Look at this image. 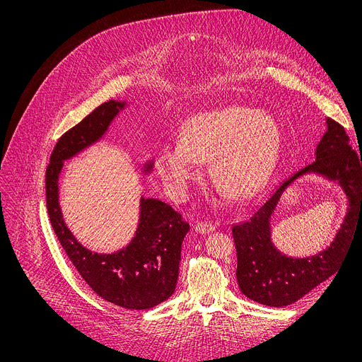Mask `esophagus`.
I'll use <instances>...</instances> for the list:
<instances>
[{
  "label": "esophagus",
  "mask_w": 362,
  "mask_h": 362,
  "mask_svg": "<svg viewBox=\"0 0 362 362\" xmlns=\"http://www.w3.org/2000/svg\"><path fill=\"white\" fill-rule=\"evenodd\" d=\"M214 229H215V225L208 221H198L194 223V231L199 234H208V233L214 231Z\"/></svg>",
  "instance_id": "34e87169"
}]
</instances>
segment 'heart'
Returning a JSON list of instances; mask_svg holds the SVG:
<instances>
[{"instance_id":"heart-1","label":"heart","mask_w":362,"mask_h":362,"mask_svg":"<svg viewBox=\"0 0 362 362\" xmlns=\"http://www.w3.org/2000/svg\"><path fill=\"white\" fill-rule=\"evenodd\" d=\"M180 143H164L154 166L177 198L199 177V161L209 160L212 182L233 199L251 196L274 168L280 127L267 112L225 107L190 117L180 129Z\"/></svg>"}]
</instances>
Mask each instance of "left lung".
I'll use <instances>...</instances> for the list:
<instances>
[{
  "mask_svg": "<svg viewBox=\"0 0 362 362\" xmlns=\"http://www.w3.org/2000/svg\"><path fill=\"white\" fill-rule=\"evenodd\" d=\"M326 122L327 131L316 148V160L284 180L247 221L233 225L238 286L247 298L261 305L274 308L291 305L335 274L358 226L362 225V156L359 159L352 150L346 131L339 122L332 118H327ZM309 171L338 180L349 194L350 209L329 249L310 259H288L271 244L268 219L282 190Z\"/></svg>",
  "mask_w": 362,
  "mask_h": 362,
  "instance_id": "1",
  "label": "left lung"
}]
</instances>
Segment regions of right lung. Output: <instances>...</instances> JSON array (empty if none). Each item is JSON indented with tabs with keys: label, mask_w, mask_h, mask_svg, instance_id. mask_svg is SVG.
<instances>
[{
	"label": "right lung",
	"mask_w": 362,
	"mask_h": 362,
	"mask_svg": "<svg viewBox=\"0 0 362 362\" xmlns=\"http://www.w3.org/2000/svg\"><path fill=\"white\" fill-rule=\"evenodd\" d=\"M122 107L112 100L101 104L57 140L46 169V205L60 245L86 284L107 302L144 310L169 299L176 288L182 243L189 231L182 214L158 199L141 198L133 241L118 252L96 254L76 241L59 206L57 179L63 160L100 140Z\"/></svg>",
	"instance_id": "1"
}]
</instances>
